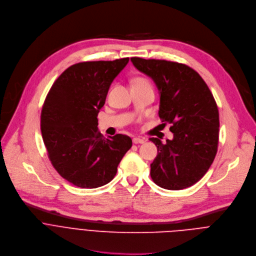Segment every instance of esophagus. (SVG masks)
<instances>
[{"instance_id": "esophagus-1", "label": "esophagus", "mask_w": 256, "mask_h": 256, "mask_svg": "<svg viewBox=\"0 0 256 256\" xmlns=\"http://www.w3.org/2000/svg\"><path fill=\"white\" fill-rule=\"evenodd\" d=\"M145 142V140L144 139H142V138H139V137H134L133 138V143L134 144H142V143H144Z\"/></svg>"}]
</instances>
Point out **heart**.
<instances>
[{"label": "heart", "mask_w": 256, "mask_h": 256, "mask_svg": "<svg viewBox=\"0 0 256 256\" xmlns=\"http://www.w3.org/2000/svg\"><path fill=\"white\" fill-rule=\"evenodd\" d=\"M141 80H145V78H137L134 80V82H141Z\"/></svg>", "instance_id": "heart-1"}]
</instances>
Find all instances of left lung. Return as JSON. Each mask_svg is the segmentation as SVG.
<instances>
[{
	"label": "left lung",
	"mask_w": 256,
	"mask_h": 256,
	"mask_svg": "<svg viewBox=\"0 0 256 256\" xmlns=\"http://www.w3.org/2000/svg\"><path fill=\"white\" fill-rule=\"evenodd\" d=\"M131 62L156 84L160 118L174 133L166 144L149 138L158 147L151 178L166 190L188 188L205 176L216 156L220 124L215 98L200 76L186 64L139 58Z\"/></svg>",
	"instance_id": "8db88e82"
}]
</instances>
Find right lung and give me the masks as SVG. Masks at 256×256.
Instances as JSON below:
<instances>
[{"mask_svg":"<svg viewBox=\"0 0 256 256\" xmlns=\"http://www.w3.org/2000/svg\"><path fill=\"white\" fill-rule=\"evenodd\" d=\"M129 58L86 62L66 68L51 86L41 112V133L48 158L68 182L82 188L110 182L131 148L129 136L105 138L98 114L114 78Z\"/></svg>","mask_w":256,"mask_h":256,"instance_id":"obj_1","label":"right lung"}]
</instances>
